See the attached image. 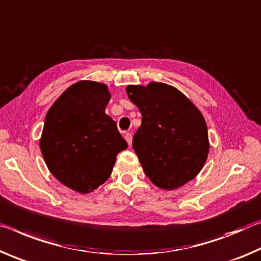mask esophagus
Listing matches in <instances>:
<instances>
[{"mask_svg":"<svg viewBox=\"0 0 261 261\" xmlns=\"http://www.w3.org/2000/svg\"><path fill=\"white\" fill-rule=\"evenodd\" d=\"M125 139H126V141H127V143H128V146H132V141H133V136H132V134L130 133H126L125 134Z\"/></svg>","mask_w":261,"mask_h":261,"instance_id":"obj_1","label":"esophagus"}]
</instances>
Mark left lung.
Returning a JSON list of instances; mask_svg holds the SVG:
<instances>
[{
	"label": "left lung",
	"mask_w": 261,
	"mask_h": 261,
	"mask_svg": "<svg viewBox=\"0 0 261 261\" xmlns=\"http://www.w3.org/2000/svg\"><path fill=\"white\" fill-rule=\"evenodd\" d=\"M126 92L142 114L133 149L144 173L162 190L172 191L194 179L209 152L202 113L172 85H128Z\"/></svg>",
	"instance_id": "8db88e82"
}]
</instances>
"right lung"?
Here are the masks:
<instances>
[{
    "instance_id": "add662e5",
    "label": "right lung",
    "mask_w": 261,
    "mask_h": 261,
    "mask_svg": "<svg viewBox=\"0 0 261 261\" xmlns=\"http://www.w3.org/2000/svg\"><path fill=\"white\" fill-rule=\"evenodd\" d=\"M108 85L79 81L50 106L40 138L49 172L70 190L88 194L108 180L117 155L127 148L117 122L105 113Z\"/></svg>"
}]
</instances>
